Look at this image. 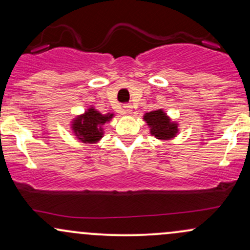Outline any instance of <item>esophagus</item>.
<instances>
[{
    "instance_id": "esophagus-1",
    "label": "esophagus",
    "mask_w": 250,
    "mask_h": 250,
    "mask_svg": "<svg viewBox=\"0 0 250 250\" xmlns=\"http://www.w3.org/2000/svg\"><path fill=\"white\" fill-rule=\"evenodd\" d=\"M123 108H125V111L127 114L133 113V105H131V104H125V107H123Z\"/></svg>"
}]
</instances>
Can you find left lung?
<instances>
[{
  "instance_id": "1",
  "label": "left lung",
  "mask_w": 250,
  "mask_h": 250,
  "mask_svg": "<svg viewBox=\"0 0 250 250\" xmlns=\"http://www.w3.org/2000/svg\"><path fill=\"white\" fill-rule=\"evenodd\" d=\"M143 120L148 125L151 136H155L160 141L173 140L179 134V123L173 121L163 109L146 113Z\"/></svg>"
}]
</instances>
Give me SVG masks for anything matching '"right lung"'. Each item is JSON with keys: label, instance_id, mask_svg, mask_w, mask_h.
Instances as JSON below:
<instances>
[{"label": "right lung", "instance_id": "obj_1", "mask_svg": "<svg viewBox=\"0 0 250 250\" xmlns=\"http://www.w3.org/2000/svg\"><path fill=\"white\" fill-rule=\"evenodd\" d=\"M114 117V114H102L95 107L90 105L84 113L74 117L70 122V129L77 140L82 143L95 145L100 142L104 135L105 123H109Z\"/></svg>", "mask_w": 250, "mask_h": 250}]
</instances>
